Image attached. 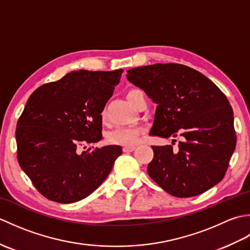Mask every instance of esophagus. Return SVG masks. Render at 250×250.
<instances>
[{"mask_svg":"<svg viewBox=\"0 0 250 250\" xmlns=\"http://www.w3.org/2000/svg\"><path fill=\"white\" fill-rule=\"evenodd\" d=\"M135 149L134 146H125L124 148H122V150H124L125 152H131L133 151Z\"/></svg>","mask_w":250,"mask_h":250,"instance_id":"34e87169","label":"esophagus"}]
</instances>
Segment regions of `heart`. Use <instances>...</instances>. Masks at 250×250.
Listing matches in <instances>:
<instances>
[{
	"mask_svg": "<svg viewBox=\"0 0 250 250\" xmlns=\"http://www.w3.org/2000/svg\"><path fill=\"white\" fill-rule=\"evenodd\" d=\"M137 90H131L126 94L128 100ZM102 119H104V113L101 114ZM140 136V129L136 126H119L107 134V141L111 144H118L125 146H132L139 141Z\"/></svg>",
	"mask_w": 250,
	"mask_h": 250,
	"instance_id": "heart-1",
	"label": "heart"
}]
</instances>
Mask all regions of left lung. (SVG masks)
Instances as JSON below:
<instances>
[{
	"instance_id": "1",
	"label": "left lung",
	"mask_w": 250,
	"mask_h": 250,
	"mask_svg": "<svg viewBox=\"0 0 250 250\" xmlns=\"http://www.w3.org/2000/svg\"><path fill=\"white\" fill-rule=\"evenodd\" d=\"M126 78L157 104L149 135L184 137L178 150L151 146L147 172L152 180L177 198L218 184L236 145L233 110L221 90L202 73L175 63L131 68Z\"/></svg>"
}]
</instances>
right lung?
<instances>
[{
	"mask_svg": "<svg viewBox=\"0 0 250 250\" xmlns=\"http://www.w3.org/2000/svg\"><path fill=\"white\" fill-rule=\"evenodd\" d=\"M122 68L79 70L37 88L17 122L20 167L48 200L68 204L97 190L121 153L118 145L78 153L102 140V113L119 83Z\"/></svg>",
	"mask_w": 250,
	"mask_h": 250,
	"instance_id": "obj_1",
	"label": "right lung"
}]
</instances>
